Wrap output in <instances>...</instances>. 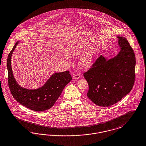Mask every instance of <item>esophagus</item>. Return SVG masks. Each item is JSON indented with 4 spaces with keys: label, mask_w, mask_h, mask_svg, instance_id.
Returning <instances> with one entry per match:
<instances>
[{
    "label": "esophagus",
    "mask_w": 146,
    "mask_h": 146,
    "mask_svg": "<svg viewBox=\"0 0 146 146\" xmlns=\"http://www.w3.org/2000/svg\"><path fill=\"white\" fill-rule=\"evenodd\" d=\"M80 77V75L79 74H74V75L73 76V78L74 79H79Z\"/></svg>",
    "instance_id": "obj_1"
}]
</instances>
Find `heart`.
Wrapping results in <instances>:
<instances>
[{
    "mask_svg": "<svg viewBox=\"0 0 146 146\" xmlns=\"http://www.w3.org/2000/svg\"><path fill=\"white\" fill-rule=\"evenodd\" d=\"M96 52L95 49H91L82 56L80 59V64L82 67L88 68L92 64Z\"/></svg>",
    "mask_w": 146,
    "mask_h": 146,
    "instance_id": "obj_1",
    "label": "heart"
}]
</instances>
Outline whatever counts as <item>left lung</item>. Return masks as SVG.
<instances>
[{"instance_id":"obj_1","label":"left lung","mask_w":146,"mask_h":146,"mask_svg":"<svg viewBox=\"0 0 146 146\" xmlns=\"http://www.w3.org/2000/svg\"><path fill=\"white\" fill-rule=\"evenodd\" d=\"M118 38L121 47L118 54L108 60L100 55L83 74L89 87L88 97L100 106L116 104L131 91L134 84V52L125 37Z\"/></svg>"}]
</instances>
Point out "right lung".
Returning a JSON list of instances; mask_svg holds the SVG:
<instances>
[{
  "mask_svg": "<svg viewBox=\"0 0 146 146\" xmlns=\"http://www.w3.org/2000/svg\"><path fill=\"white\" fill-rule=\"evenodd\" d=\"M18 42H16L9 53L7 61L8 84L10 92L16 101L30 110L43 111L51 108L64 90L72 80L68 70L56 73L50 76L41 88L28 90L21 87L14 78L12 72L11 56Z\"/></svg>",
  "mask_w": 146,
  "mask_h": 146,
  "instance_id": "add662e5",
  "label": "right lung"
}]
</instances>
